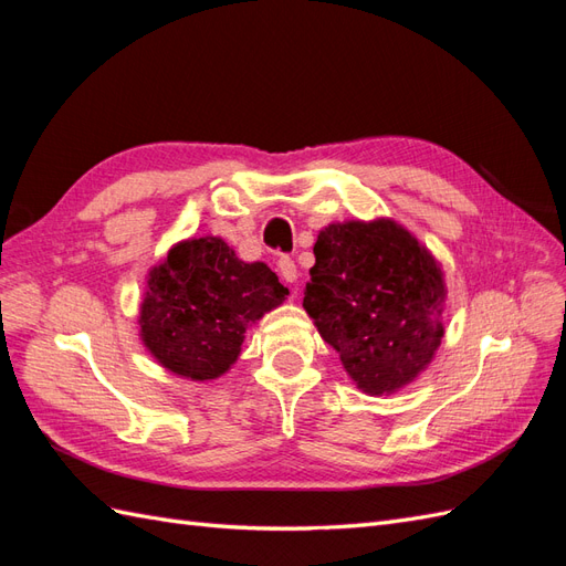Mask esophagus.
I'll list each match as a JSON object with an SVG mask.
<instances>
[{"instance_id":"1","label":"esophagus","mask_w":566,"mask_h":566,"mask_svg":"<svg viewBox=\"0 0 566 566\" xmlns=\"http://www.w3.org/2000/svg\"><path fill=\"white\" fill-rule=\"evenodd\" d=\"M279 271H281L283 281H287V283H295L297 281V266H295L293 260H290V256H281V260H279Z\"/></svg>"}]
</instances>
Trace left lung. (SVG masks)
I'll return each mask as SVG.
<instances>
[{
    "label": "left lung",
    "instance_id": "8db88e82",
    "mask_svg": "<svg viewBox=\"0 0 566 566\" xmlns=\"http://www.w3.org/2000/svg\"><path fill=\"white\" fill-rule=\"evenodd\" d=\"M304 310L368 394H391L432 361L447 285L434 256L391 219L318 233Z\"/></svg>",
    "mask_w": 566,
    "mask_h": 566
}]
</instances>
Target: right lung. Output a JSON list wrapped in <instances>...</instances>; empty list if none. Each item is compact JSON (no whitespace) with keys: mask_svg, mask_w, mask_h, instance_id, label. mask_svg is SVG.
I'll return each mask as SVG.
<instances>
[{"mask_svg":"<svg viewBox=\"0 0 566 566\" xmlns=\"http://www.w3.org/2000/svg\"><path fill=\"white\" fill-rule=\"evenodd\" d=\"M287 295L264 262H241L221 238H191L148 273L142 339L158 364L198 382L224 375L248 325Z\"/></svg>","mask_w":566,"mask_h":566,"instance_id":"1","label":"right lung"}]
</instances>
